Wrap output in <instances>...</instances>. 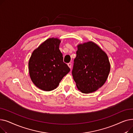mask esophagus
Returning <instances> with one entry per match:
<instances>
[{
  "mask_svg": "<svg viewBox=\"0 0 133 133\" xmlns=\"http://www.w3.org/2000/svg\"><path fill=\"white\" fill-rule=\"evenodd\" d=\"M67 65H68V66L69 68H71V66H72V63L71 62H69Z\"/></svg>",
  "mask_w": 133,
  "mask_h": 133,
  "instance_id": "1",
  "label": "esophagus"
}]
</instances>
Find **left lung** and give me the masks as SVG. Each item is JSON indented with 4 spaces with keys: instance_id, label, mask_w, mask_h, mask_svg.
<instances>
[{
    "instance_id": "obj_1",
    "label": "left lung",
    "mask_w": 133,
    "mask_h": 133,
    "mask_svg": "<svg viewBox=\"0 0 133 133\" xmlns=\"http://www.w3.org/2000/svg\"><path fill=\"white\" fill-rule=\"evenodd\" d=\"M110 63L106 53L92 41L78 46L72 69L73 79L82 93L94 92L107 79Z\"/></svg>"
}]
</instances>
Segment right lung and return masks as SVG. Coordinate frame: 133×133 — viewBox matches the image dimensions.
<instances>
[{
    "mask_svg": "<svg viewBox=\"0 0 133 133\" xmlns=\"http://www.w3.org/2000/svg\"><path fill=\"white\" fill-rule=\"evenodd\" d=\"M61 41L49 38L35 50L29 62L30 78L39 89L51 91L57 88L70 68L63 61Z\"/></svg>",
    "mask_w": 133,
    "mask_h": 133,
    "instance_id": "obj_1",
    "label": "right lung"
}]
</instances>
